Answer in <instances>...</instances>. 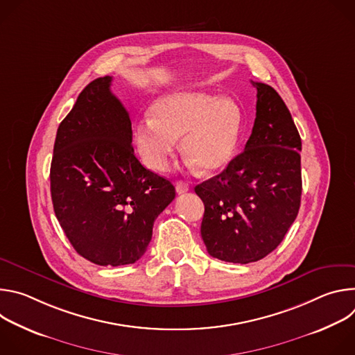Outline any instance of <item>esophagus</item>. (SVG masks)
<instances>
[{
  "label": "esophagus",
  "mask_w": 355,
  "mask_h": 355,
  "mask_svg": "<svg viewBox=\"0 0 355 355\" xmlns=\"http://www.w3.org/2000/svg\"><path fill=\"white\" fill-rule=\"evenodd\" d=\"M175 189H177L178 193H185V192L189 191V185L185 181H177L175 182Z\"/></svg>",
  "instance_id": "1"
}]
</instances>
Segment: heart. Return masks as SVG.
Listing matches in <instances>:
<instances>
[{
	"label": "heart",
	"instance_id": "heart-1",
	"mask_svg": "<svg viewBox=\"0 0 355 355\" xmlns=\"http://www.w3.org/2000/svg\"><path fill=\"white\" fill-rule=\"evenodd\" d=\"M153 119H143L135 141L143 163L155 171H166L177 150V139L189 164L205 173L225 168L233 159L241 130L243 114L229 96L196 91L163 95L151 110Z\"/></svg>",
	"mask_w": 355,
	"mask_h": 355
}]
</instances>
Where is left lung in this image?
<instances>
[{
  "label": "left lung",
  "mask_w": 355,
  "mask_h": 355,
  "mask_svg": "<svg viewBox=\"0 0 355 355\" xmlns=\"http://www.w3.org/2000/svg\"><path fill=\"white\" fill-rule=\"evenodd\" d=\"M257 88L256 121L244 151L218 175L195 187L205 205L200 236L226 263H254L274 251L297 216L302 141L279 94Z\"/></svg>",
  "instance_id": "left-lung-1"
}]
</instances>
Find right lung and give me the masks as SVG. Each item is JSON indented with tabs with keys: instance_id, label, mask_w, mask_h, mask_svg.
<instances>
[{
	"instance_id": "obj_1",
	"label": "right lung",
	"mask_w": 355,
	"mask_h": 355,
	"mask_svg": "<svg viewBox=\"0 0 355 355\" xmlns=\"http://www.w3.org/2000/svg\"><path fill=\"white\" fill-rule=\"evenodd\" d=\"M112 77L91 81L58 129L50 192L56 218L78 254L98 266L136 263L174 185L141 166L132 122L111 92Z\"/></svg>"
}]
</instances>
